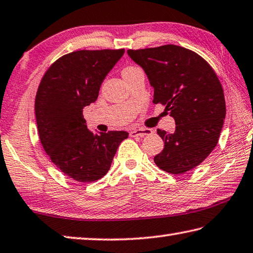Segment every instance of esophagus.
<instances>
[{
    "mask_svg": "<svg viewBox=\"0 0 253 253\" xmlns=\"http://www.w3.org/2000/svg\"><path fill=\"white\" fill-rule=\"evenodd\" d=\"M153 130L151 129H144V128H139V129H132L129 132L130 137H144L150 135Z\"/></svg>",
    "mask_w": 253,
    "mask_h": 253,
    "instance_id": "esophagus-1",
    "label": "esophagus"
}]
</instances>
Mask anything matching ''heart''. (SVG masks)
Masks as SVG:
<instances>
[{
  "mask_svg": "<svg viewBox=\"0 0 253 253\" xmlns=\"http://www.w3.org/2000/svg\"><path fill=\"white\" fill-rule=\"evenodd\" d=\"M138 70H140V68L137 67V66H134V65L127 66V67H125V68H124V70H123V76L129 75V74H131V73H134V72L138 71Z\"/></svg>",
  "mask_w": 253,
  "mask_h": 253,
  "instance_id": "b5f03b06",
  "label": "heart"
}]
</instances>
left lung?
<instances>
[{"label": "left lung", "mask_w": 253, "mask_h": 253, "mask_svg": "<svg viewBox=\"0 0 253 253\" xmlns=\"http://www.w3.org/2000/svg\"><path fill=\"white\" fill-rule=\"evenodd\" d=\"M128 55L148 76L154 104L166 106L176 122L172 134L157 129L165 146L155 156L157 166L172 174L196 168L217 146L226 102L217 74L192 50L168 44L128 49Z\"/></svg>", "instance_id": "obj_1"}]
</instances>
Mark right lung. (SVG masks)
Instances as JSON below:
<instances>
[{"mask_svg": "<svg viewBox=\"0 0 253 253\" xmlns=\"http://www.w3.org/2000/svg\"><path fill=\"white\" fill-rule=\"evenodd\" d=\"M124 53V48L75 50L55 61L40 83L35 116L41 142L55 166L75 181L103 178L128 137L123 130L94 134L83 116Z\"/></svg>", "mask_w": 253, "mask_h": 253, "instance_id": "1", "label": "right lung"}]
</instances>
